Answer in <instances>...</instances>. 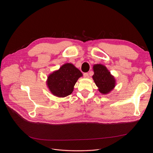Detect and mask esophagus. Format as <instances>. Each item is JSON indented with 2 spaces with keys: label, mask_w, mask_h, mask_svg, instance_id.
<instances>
[{
  "label": "esophagus",
  "mask_w": 153,
  "mask_h": 153,
  "mask_svg": "<svg viewBox=\"0 0 153 153\" xmlns=\"http://www.w3.org/2000/svg\"><path fill=\"white\" fill-rule=\"evenodd\" d=\"M89 74L88 73H84V78H89Z\"/></svg>",
  "instance_id": "1"
}]
</instances>
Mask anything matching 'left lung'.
I'll use <instances>...</instances> for the list:
<instances>
[{
    "label": "left lung",
    "mask_w": 153,
    "mask_h": 153,
    "mask_svg": "<svg viewBox=\"0 0 153 153\" xmlns=\"http://www.w3.org/2000/svg\"><path fill=\"white\" fill-rule=\"evenodd\" d=\"M94 74L92 79L102 94H108L113 90L116 85V80L106 66L101 64L93 66Z\"/></svg>",
    "instance_id": "obj_1"
}]
</instances>
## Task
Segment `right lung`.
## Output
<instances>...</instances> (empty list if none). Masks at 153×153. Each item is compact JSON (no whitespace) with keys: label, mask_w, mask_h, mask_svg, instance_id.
<instances>
[{"label":"right lung","mask_w":153,"mask_h":153,"mask_svg":"<svg viewBox=\"0 0 153 153\" xmlns=\"http://www.w3.org/2000/svg\"><path fill=\"white\" fill-rule=\"evenodd\" d=\"M82 76L74 64L66 63L48 76L46 85L53 95L65 97L73 92L77 80Z\"/></svg>","instance_id":"1"}]
</instances>
